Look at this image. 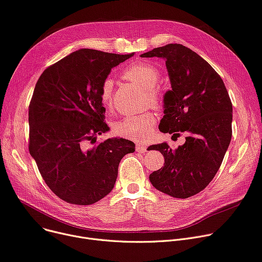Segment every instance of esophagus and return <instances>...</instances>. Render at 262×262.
<instances>
[{
    "label": "esophagus",
    "instance_id": "esophagus-1",
    "mask_svg": "<svg viewBox=\"0 0 262 262\" xmlns=\"http://www.w3.org/2000/svg\"><path fill=\"white\" fill-rule=\"evenodd\" d=\"M136 149L138 150V151H141V152H146L147 151V145L145 144V143H138L137 144V147H136Z\"/></svg>",
    "mask_w": 262,
    "mask_h": 262
}]
</instances>
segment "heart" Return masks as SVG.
Wrapping results in <instances>:
<instances>
[{
	"label": "heart",
	"mask_w": 262,
	"mask_h": 262,
	"mask_svg": "<svg viewBox=\"0 0 262 262\" xmlns=\"http://www.w3.org/2000/svg\"><path fill=\"white\" fill-rule=\"evenodd\" d=\"M123 77L132 82L142 85L147 92L150 101L157 105L162 102V94L159 89L160 72L152 64L138 62L127 66L123 71ZM114 94V80L111 77L104 79L100 87V99L104 105H110ZM156 124V115L152 111H146L139 115L127 116L115 122L114 133L128 140L139 141L147 139Z\"/></svg>",
	"instance_id": "1"
}]
</instances>
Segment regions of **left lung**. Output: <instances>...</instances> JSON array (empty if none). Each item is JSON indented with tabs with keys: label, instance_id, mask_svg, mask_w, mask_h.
<instances>
[{
	"label": "left lung",
	"instance_id": "1",
	"mask_svg": "<svg viewBox=\"0 0 262 262\" xmlns=\"http://www.w3.org/2000/svg\"><path fill=\"white\" fill-rule=\"evenodd\" d=\"M141 57L165 59L171 91L164 96L160 130L188 133L176 150L166 143L148 147L164 157V166L149 180L162 193L185 199L203 190L222 163L232 139V102L215 69L181 44L157 47Z\"/></svg>",
	"mask_w": 262,
	"mask_h": 262
}]
</instances>
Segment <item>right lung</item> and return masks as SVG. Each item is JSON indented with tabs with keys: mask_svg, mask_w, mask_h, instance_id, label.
Here are the masks:
<instances>
[{
	"mask_svg": "<svg viewBox=\"0 0 262 262\" xmlns=\"http://www.w3.org/2000/svg\"><path fill=\"white\" fill-rule=\"evenodd\" d=\"M130 55L80 49L48 66L29 103V152L47 186L77 205L110 194L118 166L135 143L123 138L96 143L110 128L100 99L102 81Z\"/></svg>",
	"mask_w": 262,
	"mask_h": 262,
	"instance_id": "right-lung-1",
	"label": "right lung"
}]
</instances>
